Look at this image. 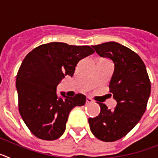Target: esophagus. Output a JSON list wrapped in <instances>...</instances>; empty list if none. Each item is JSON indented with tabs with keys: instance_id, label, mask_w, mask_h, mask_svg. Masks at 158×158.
<instances>
[{
	"instance_id": "1",
	"label": "esophagus",
	"mask_w": 158,
	"mask_h": 158,
	"mask_svg": "<svg viewBox=\"0 0 158 158\" xmlns=\"http://www.w3.org/2000/svg\"><path fill=\"white\" fill-rule=\"evenodd\" d=\"M93 100H92L91 98H90V97H87V98H86V104H91V103H93Z\"/></svg>"
}]
</instances>
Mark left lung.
I'll list each match as a JSON object with an SVG mask.
<instances>
[{"label":"left lung","instance_id":"1","mask_svg":"<svg viewBox=\"0 0 158 158\" xmlns=\"http://www.w3.org/2000/svg\"><path fill=\"white\" fill-rule=\"evenodd\" d=\"M99 56L114 64L110 92L117 102L115 109L98 103V116L89 118L92 133L104 142H114L124 137L139 122L150 95L151 85L146 65L133 51L116 42L93 46Z\"/></svg>","mask_w":158,"mask_h":158}]
</instances>
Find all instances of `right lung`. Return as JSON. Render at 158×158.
Masks as SVG:
<instances>
[{
    "mask_svg": "<svg viewBox=\"0 0 158 158\" xmlns=\"http://www.w3.org/2000/svg\"><path fill=\"white\" fill-rule=\"evenodd\" d=\"M94 52L89 46L53 42L39 46L25 57L16 86L20 115L35 136L48 141L60 138L71 110L85 105V95L69 97L57 93V86L66 75L73 77L80 60Z\"/></svg>",
    "mask_w": 158,
    "mask_h": 158,
    "instance_id": "obj_1",
    "label": "right lung"
}]
</instances>
